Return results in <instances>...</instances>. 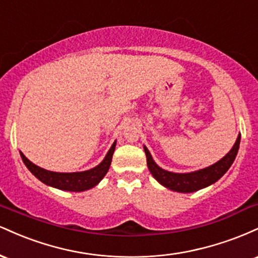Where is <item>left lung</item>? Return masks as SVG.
<instances>
[{"instance_id": "obj_1", "label": "left lung", "mask_w": 258, "mask_h": 258, "mask_svg": "<svg viewBox=\"0 0 258 258\" xmlns=\"http://www.w3.org/2000/svg\"><path fill=\"white\" fill-rule=\"evenodd\" d=\"M240 135H239L229 153H227L223 158L215 162L214 165L186 173L171 172V171L161 168L154 161L152 154L144 146L148 168H149L154 178L158 180L160 184L164 185L165 188L177 191V193H193V191H198L200 189L214 184L229 170V167L232 166L234 160L236 158V154H238L239 146H240Z\"/></svg>"}]
</instances>
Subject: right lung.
<instances>
[{"instance_id": "add662e5", "label": "right lung", "mask_w": 258, "mask_h": 258, "mask_svg": "<svg viewBox=\"0 0 258 258\" xmlns=\"http://www.w3.org/2000/svg\"><path fill=\"white\" fill-rule=\"evenodd\" d=\"M115 147H116V141L112 143L109 152L106 153L105 158L99 165L91 168V170L81 171V172H53V171L44 170V168L32 164L22 152H20V156H22L28 170L46 185L67 191H85L96 186L100 180L104 178L109 167H110Z\"/></svg>"}]
</instances>
